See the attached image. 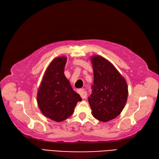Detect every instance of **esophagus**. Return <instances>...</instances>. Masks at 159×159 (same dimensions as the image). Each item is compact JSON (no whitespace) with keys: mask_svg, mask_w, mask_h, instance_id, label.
Listing matches in <instances>:
<instances>
[{"mask_svg":"<svg viewBox=\"0 0 159 159\" xmlns=\"http://www.w3.org/2000/svg\"><path fill=\"white\" fill-rule=\"evenodd\" d=\"M77 92L79 93V94H80L81 97H82V98H85L87 96V93L85 91V90L84 88H81V89H78V90H77Z\"/></svg>","mask_w":159,"mask_h":159,"instance_id":"34e87169","label":"esophagus"}]
</instances>
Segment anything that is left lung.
Here are the masks:
<instances>
[{
  "label": "left lung",
  "mask_w": 159,
  "mask_h": 159,
  "mask_svg": "<svg viewBox=\"0 0 159 159\" xmlns=\"http://www.w3.org/2000/svg\"><path fill=\"white\" fill-rule=\"evenodd\" d=\"M94 71L92 94L88 98L92 115L100 121L116 118L124 108L128 88L124 77L110 61L99 55L90 57Z\"/></svg>",
  "instance_id": "8db88e82"
}]
</instances>
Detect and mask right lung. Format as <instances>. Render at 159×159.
Returning <instances> with one entry per match:
<instances>
[{
  "mask_svg": "<svg viewBox=\"0 0 159 159\" xmlns=\"http://www.w3.org/2000/svg\"><path fill=\"white\" fill-rule=\"evenodd\" d=\"M66 57L54 59L44 73L38 88L37 102L45 117L57 122L63 121L73 114L82 100L64 74Z\"/></svg>",
  "mask_w": 159,
  "mask_h": 159,
  "instance_id": "obj_1",
  "label": "right lung"
}]
</instances>
